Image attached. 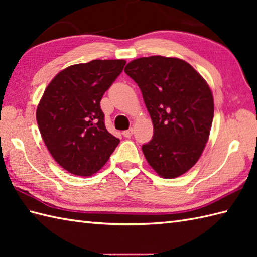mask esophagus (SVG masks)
<instances>
[{"instance_id":"1","label":"esophagus","mask_w":257,"mask_h":257,"mask_svg":"<svg viewBox=\"0 0 257 257\" xmlns=\"http://www.w3.org/2000/svg\"><path fill=\"white\" fill-rule=\"evenodd\" d=\"M122 135H123V137H125V138H130L134 135V129L130 128L128 130H125V132L122 133Z\"/></svg>"}]
</instances>
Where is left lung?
<instances>
[{
    "label": "left lung",
    "instance_id": "1",
    "mask_svg": "<svg viewBox=\"0 0 257 257\" xmlns=\"http://www.w3.org/2000/svg\"><path fill=\"white\" fill-rule=\"evenodd\" d=\"M124 72L138 84L154 124V137L143 145L147 161L162 178L181 176L199 160L209 139L214 114L210 86L176 57H140Z\"/></svg>",
    "mask_w": 257,
    "mask_h": 257
}]
</instances>
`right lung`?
Instances as JSON below:
<instances>
[{
	"label": "right lung",
	"mask_w": 257,
	"mask_h": 257,
	"mask_svg": "<svg viewBox=\"0 0 257 257\" xmlns=\"http://www.w3.org/2000/svg\"><path fill=\"white\" fill-rule=\"evenodd\" d=\"M124 65V59L72 65L46 87L36 109L38 129L52 157L69 173L92 176L120 143L106 129L100 100Z\"/></svg>",
	"instance_id": "right-lung-1"
}]
</instances>
